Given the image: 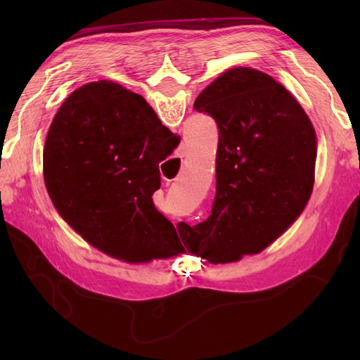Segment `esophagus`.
<instances>
[{
	"label": "esophagus",
	"instance_id": "esophagus-1",
	"mask_svg": "<svg viewBox=\"0 0 360 360\" xmlns=\"http://www.w3.org/2000/svg\"><path fill=\"white\" fill-rule=\"evenodd\" d=\"M181 156H184V153H181Z\"/></svg>",
	"mask_w": 360,
	"mask_h": 360
}]
</instances>
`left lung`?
Segmentation results:
<instances>
[{"instance_id": "1", "label": "left lung", "mask_w": 360, "mask_h": 360, "mask_svg": "<svg viewBox=\"0 0 360 360\" xmlns=\"http://www.w3.org/2000/svg\"><path fill=\"white\" fill-rule=\"evenodd\" d=\"M193 108L218 125L217 195L207 219L178 232L209 263L238 262L277 240L309 201L314 127L285 86L252 68L221 74Z\"/></svg>"}]
</instances>
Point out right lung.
Wrapping results in <instances>:
<instances>
[{"label": "right lung", "mask_w": 360, "mask_h": 360, "mask_svg": "<svg viewBox=\"0 0 360 360\" xmlns=\"http://www.w3.org/2000/svg\"><path fill=\"white\" fill-rule=\"evenodd\" d=\"M179 141L142 96L108 80L86 83L46 136V188L66 223L106 255L127 263L174 257L184 249L151 196L159 162Z\"/></svg>", "instance_id": "right-lung-1"}]
</instances>
